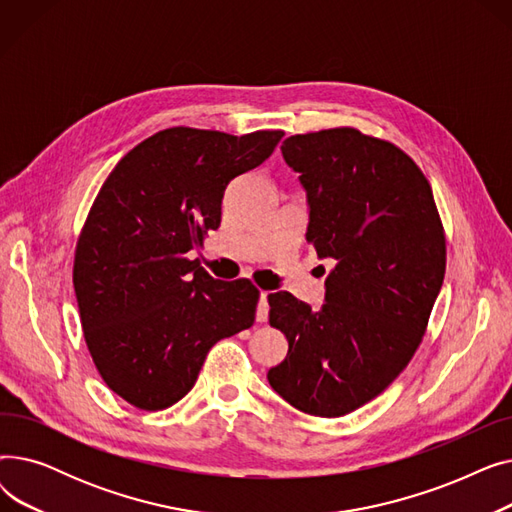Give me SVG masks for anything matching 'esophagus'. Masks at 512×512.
I'll return each instance as SVG.
<instances>
[{
    "instance_id": "esophagus-1",
    "label": "esophagus",
    "mask_w": 512,
    "mask_h": 512,
    "mask_svg": "<svg viewBox=\"0 0 512 512\" xmlns=\"http://www.w3.org/2000/svg\"><path fill=\"white\" fill-rule=\"evenodd\" d=\"M267 313H270V305H267V292L261 290V294H259V305H257V321H259V324H263V321H267Z\"/></svg>"
}]
</instances>
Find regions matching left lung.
<instances>
[{"label":"left lung","mask_w":512,"mask_h":512,"mask_svg":"<svg viewBox=\"0 0 512 512\" xmlns=\"http://www.w3.org/2000/svg\"><path fill=\"white\" fill-rule=\"evenodd\" d=\"M282 155L307 191V242L336 265L319 311L290 292L267 297L288 340L267 380L294 409L342 417L419 348L444 282V228L432 186L390 141L342 126L294 134Z\"/></svg>","instance_id":"8db88e82"}]
</instances>
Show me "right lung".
<instances>
[{
    "instance_id": "add662e5",
    "label": "right lung",
    "mask_w": 512,
    "mask_h": 512,
    "mask_svg": "<svg viewBox=\"0 0 512 512\" xmlns=\"http://www.w3.org/2000/svg\"><path fill=\"white\" fill-rule=\"evenodd\" d=\"M282 137L166 128L103 182L72 282L93 363L132 407H172L195 386L209 348L253 326L259 290L245 278H211L186 253L220 226L228 182L263 164Z\"/></svg>"
}]
</instances>
